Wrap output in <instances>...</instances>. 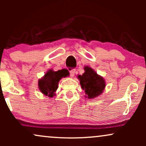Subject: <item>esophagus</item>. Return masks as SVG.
Returning a JSON list of instances; mask_svg holds the SVG:
<instances>
[{
    "label": "esophagus",
    "instance_id": "34e87169",
    "mask_svg": "<svg viewBox=\"0 0 146 146\" xmlns=\"http://www.w3.org/2000/svg\"><path fill=\"white\" fill-rule=\"evenodd\" d=\"M75 73V69L71 70V71H70V75H71V77L74 76Z\"/></svg>",
    "mask_w": 146,
    "mask_h": 146
}]
</instances>
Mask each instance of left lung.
<instances>
[{
	"label": "left lung",
	"instance_id": "8db88e82",
	"mask_svg": "<svg viewBox=\"0 0 146 146\" xmlns=\"http://www.w3.org/2000/svg\"><path fill=\"white\" fill-rule=\"evenodd\" d=\"M85 72L82 75H79L82 88L86 93V98L93 99L103 93L106 86L104 79L97 74L92 68L86 66L84 67Z\"/></svg>",
	"mask_w": 146,
	"mask_h": 146
}]
</instances>
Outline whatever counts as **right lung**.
Segmentation results:
<instances>
[{"label": "right lung", "mask_w": 146, "mask_h": 146, "mask_svg": "<svg viewBox=\"0 0 146 146\" xmlns=\"http://www.w3.org/2000/svg\"><path fill=\"white\" fill-rule=\"evenodd\" d=\"M68 75L64 69L53 71L50 69L46 72L43 78L38 80V88L42 93L48 98H52L56 95L58 88V83L62 78Z\"/></svg>", "instance_id": "add662e5"}]
</instances>
